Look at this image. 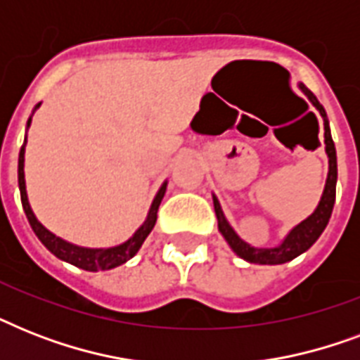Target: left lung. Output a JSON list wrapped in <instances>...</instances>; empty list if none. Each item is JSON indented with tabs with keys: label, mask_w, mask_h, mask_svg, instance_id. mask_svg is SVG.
<instances>
[{
	"label": "left lung",
	"mask_w": 360,
	"mask_h": 360,
	"mask_svg": "<svg viewBox=\"0 0 360 360\" xmlns=\"http://www.w3.org/2000/svg\"><path fill=\"white\" fill-rule=\"evenodd\" d=\"M299 87H301L302 93L310 98V103L318 108V112L321 114V117H323L325 151H327V157H329V175H327V183H325L323 196L319 200V205L316 207V211H314L307 220H302L301 224L295 226V228L285 236V239L282 240V245L274 246V248H254V246L245 243V240L240 239L236 231H233V228H231V226L228 224V220L224 219V213H222V209H220L219 200L213 198L214 213H217V219H219L220 233L224 236V239L228 240V245L233 248V252H236L237 256L250 263H259V265H278V263L291 262L293 257L301 256L302 252H307L308 248L318 240V237L323 233L325 226L329 224L333 207H335L336 175H338V169H336V149L335 141L330 138L329 121H327V114H325L323 106L319 104L316 95H314L304 84H299Z\"/></svg>",
	"instance_id": "8db88e82"
}]
</instances>
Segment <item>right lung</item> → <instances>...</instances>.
I'll list each match as a JSON object with an SVG mask.
<instances>
[{
  "instance_id": "obj_1",
  "label": "right lung",
  "mask_w": 360,
  "mask_h": 360,
  "mask_svg": "<svg viewBox=\"0 0 360 360\" xmlns=\"http://www.w3.org/2000/svg\"><path fill=\"white\" fill-rule=\"evenodd\" d=\"M39 106V104H37ZM35 106V110H37ZM31 123V117L27 120V127ZM24 153H25V141L22 149H20L18 157V186H20V198H22V207L25 211V217L30 220L31 228L35 231V236L39 237L42 245L46 246L48 250L52 252L53 256L63 259L67 263H72L76 267L84 269V271H106V269H114L117 265H123L127 259L134 256L136 252L140 250L141 243L146 240V237L151 233L153 226L157 222V211L158 205L162 202L164 192H166V183L160 186V191L155 196L151 203V209H149V214H147V220L138 228L134 236L130 237L127 243L120 246H112V248H82V246L70 245L67 240L59 239L48 231L44 226L35 219V214L31 211L30 202H27V194H25V179H24Z\"/></svg>"
}]
</instances>
